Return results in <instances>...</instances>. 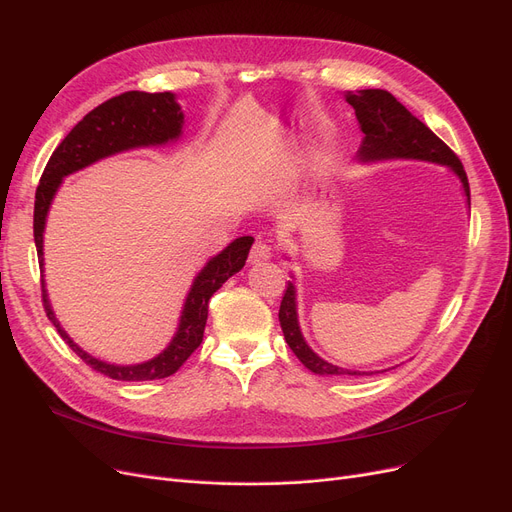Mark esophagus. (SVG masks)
Here are the masks:
<instances>
[{
  "label": "esophagus",
  "mask_w": 512,
  "mask_h": 512,
  "mask_svg": "<svg viewBox=\"0 0 512 512\" xmlns=\"http://www.w3.org/2000/svg\"><path fill=\"white\" fill-rule=\"evenodd\" d=\"M272 257V247L267 245L265 240H257L255 245H253V249H251V253H249V261L251 263H259V261H265V259H270Z\"/></svg>",
  "instance_id": "obj_1"
}]
</instances>
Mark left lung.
<instances>
[{"label":"left lung","mask_w":512,"mask_h":512,"mask_svg":"<svg viewBox=\"0 0 512 512\" xmlns=\"http://www.w3.org/2000/svg\"><path fill=\"white\" fill-rule=\"evenodd\" d=\"M346 101L353 105L355 116L361 124V132L365 134L359 159L361 161H378V159H392V157H407V159H425L434 161V164L448 166L456 176L461 178L467 203L471 205L469 193V180L465 168L456 153L429 130L419 118H415L405 105H402L392 93L384 89H361L357 93H346ZM280 326L284 338L292 353L299 357V361L319 375H371L367 371H353L342 369L317 357L309 344L305 342L299 319H297V294H294L292 282H288L284 297L280 303Z\"/></svg>","instance_id":"obj_1"}]
</instances>
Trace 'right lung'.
<instances>
[{
	"label": "right lung",
	"instance_id": "right-lung-1",
	"mask_svg": "<svg viewBox=\"0 0 512 512\" xmlns=\"http://www.w3.org/2000/svg\"><path fill=\"white\" fill-rule=\"evenodd\" d=\"M182 122H184V116L172 93L128 91L97 105L93 112H89L68 132V137L58 145L56 151L51 153L35 193L33 230H35L37 255L41 257V270H43L45 218H47L51 199L56 195L58 186L62 184V178L93 164V161L101 157L114 155L118 151L147 147V145H161L172 139H178ZM251 245H253L251 236H240L234 242H230L220 255L209 259V263L195 278L191 292H188L174 340L170 342V346L164 353H159L155 359L139 365L105 363L87 355L83 348L74 344V340H70V336L62 330L56 315H53L47 292H45V282L41 280L43 309L51 324L56 326L62 340L72 348V351L89 367L107 375V378L122 380V382H145V380L168 378V375L176 373L182 367V363L191 357L197 351V346L203 342L209 299L230 276L242 270V265H245L249 257Z\"/></svg>",
	"mask_w": 512,
	"mask_h": 512
}]
</instances>
